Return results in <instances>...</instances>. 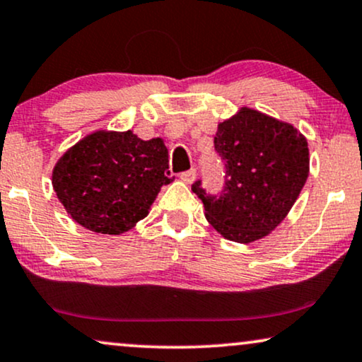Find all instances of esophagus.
Returning <instances> with one entry per match:
<instances>
[{
    "label": "esophagus",
    "instance_id": "obj_1",
    "mask_svg": "<svg viewBox=\"0 0 362 362\" xmlns=\"http://www.w3.org/2000/svg\"><path fill=\"white\" fill-rule=\"evenodd\" d=\"M195 177H197V170H195V168H190V170L180 173V180L184 182V184H187V185L194 184Z\"/></svg>",
    "mask_w": 362,
    "mask_h": 362
}]
</instances>
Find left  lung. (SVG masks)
Returning <instances> with one entry per match:
<instances>
[{
    "label": "left lung",
    "instance_id": "obj_1",
    "mask_svg": "<svg viewBox=\"0 0 362 362\" xmlns=\"http://www.w3.org/2000/svg\"><path fill=\"white\" fill-rule=\"evenodd\" d=\"M215 151L226 168L221 194L206 195L200 180L192 185L206 220L231 242L264 238L285 220L306 184V137L291 124L242 107L218 124Z\"/></svg>",
    "mask_w": 362,
    "mask_h": 362
}]
</instances>
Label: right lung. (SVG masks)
Instances as JSON below:
<instances>
[{
	"label": "right lung",
	"mask_w": 362,
	"mask_h": 362,
	"mask_svg": "<svg viewBox=\"0 0 362 362\" xmlns=\"http://www.w3.org/2000/svg\"><path fill=\"white\" fill-rule=\"evenodd\" d=\"M170 182L162 139L142 141L132 131L89 134L52 168V189L71 218L103 235L134 228Z\"/></svg>",
	"instance_id": "add662e5"
}]
</instances>
